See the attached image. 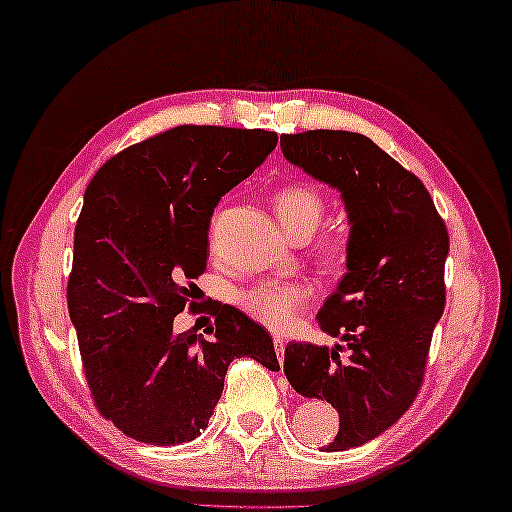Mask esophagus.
<instances>
[{
  "instance_id": "obj_1",
  "label": "esophagus",
  "mask_w": 512,
  "mask_h": 512,
  "mask_svg": "<svg viewBox=\"0 0 512 512\" xmlns=\"http://www.w3.org/2000/svg\"><path fill=\"white\" fill-rule=\"evenodd\" d=\"M272 341H274V350H277L279 359H283V352H286V341H283V336H274Z\"/></svg>"
}]
</instances>
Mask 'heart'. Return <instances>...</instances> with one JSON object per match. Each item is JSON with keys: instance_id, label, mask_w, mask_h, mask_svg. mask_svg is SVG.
<instances>
[{"instance_id": "1", "label": "heart", "mask_w": 512, "mask_h": 512, "mask_svg": "<svg viewBox=\"0 0 512 512\" xmlns=\"http://www.w3.org/2000/svg\"><path fill=\"white\" fill-rule=\"evenodd\" d=\"M274 210L290 235L297 231L313 233L325 215V199L311 185L290 183L274 194ZM348 249V240L343 235H332L322 242V261L341 267L348 258ZM309 297L311 288L302 281H261L240 295V306L272 332H286L295 325Z\"/></svg>"}]
</instances>
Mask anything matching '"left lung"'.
I'll list each match as a JSON object with an SVG mask.
<instances>
[{"instance_id":"left-lung-1","label":"left lung","mask_w":512,"mask_h":512,"mask_svg":"<svg viewBox=\"0 0 512 512\" xmlns=\"http://www.w3.org/2000/svg\"><path fill=\"white\" fill-rule=\"evenodd\" d=\"M281 151L341 192L348 212V272L318 325L350 357L313 343H288L283 355L290 387L336 407L341 426L325 451H348L391 428L421 389L446 302L448 231L421 180L359 132L281 135Z\"/></svg>"}]
</instances>
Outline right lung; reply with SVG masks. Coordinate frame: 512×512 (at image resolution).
<instances>
[{
  "label": "right lung",
  "mask_w": 512,
  "mask_h": 512,
  "mask_svg": "<svg viewBox=\"0 0 512 512\" xmlns=\"http://www.w3.org/2000/svg\"><path fill=\"white\" fill-rule=\"evenodd\" d=\"M277 132L178 125L107 160L75 226L68 313L98 412L144 444L206 430L229 364L279 371L272 336L229 304L208 338L174 332L206 270L208 226L222 196L254 174Z\"/></svg>",
  "instance_id": "1"
}]
</instances>
